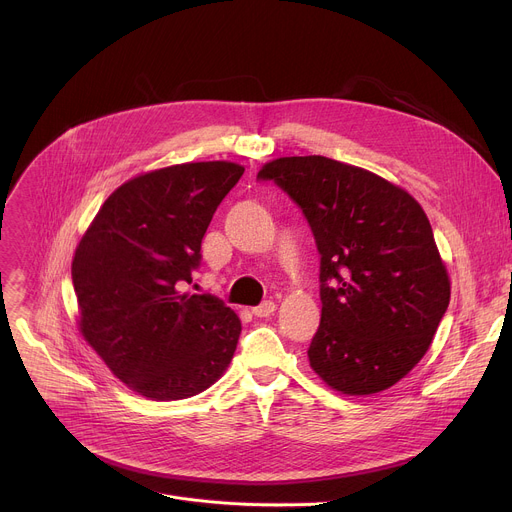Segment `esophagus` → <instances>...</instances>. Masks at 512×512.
Wrapping results in <instances>:
<instances>
[{
  "label": "esophagus",
  "mask_w": 512,
  "mask_h": 512,
  "mask_svg": "<svg viewBox=\"0 0 512 512\" xmlns=\"http://www.w3.org/2000/svg\"><path fill=\"white\" fill-rule=\"evenodd\" d=\"M251 312H253L257 318H269V316L275 312V302L267 300V302H263V304L255 306Z\"/></svg>",
  "instance_id": "esophagus-1"
}]
</instances>
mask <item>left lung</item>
<instances>
[{"label": "left lung", "instance_id": "1", "mask_svg": "<svg viewBox=\"0 0 512 512\" xmlns=\"http://www.w3.org/2000/svg\"><path fill=\"white\" fill-rule=\"evenodd\" d=\"M320 253L322 318L310 367L342 395L399 383L427 352L450 304V277L421 204L393 182L324 156L267 162Z\"/></svg>", "mask_w": 512, "mask_h": 512}]
</instances>
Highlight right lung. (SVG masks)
Here are the masks:
<instances>
[{"label":"right lung","mask_w":512,"mask_h":512,"mask_svg":"<svg viewBox=\"0 0 512 512\" xmlns=\"http://www.w3.org/2000/svg\"><path fill=\"white\" fill-rule=\"evenodd\" d=\"M243 172L235 162H188L139 174L103 202L77 245L79 330L141 397H194L231 364L239 316L180 285L192 281L212 214Z\"/></svg>","instance_id":"obj_1"}]
</instances>
